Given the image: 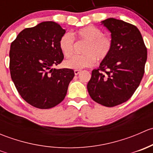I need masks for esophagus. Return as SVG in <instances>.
<instances>
[{"mask_svg": "<svg viewBox=\"0 0 153 153\" xmlns=\"http://www.w3.org/2000/svg\"><path fill=\"white\" fill-rule=\"evenodd\" d=\"M74 72H75V75H78L80 72H81V70H78V69H75V70H74Z\"/></svg>", "mask_w": 153, "mask_h": 153, "instance_id": "esophagus-1", "label": "esophagus"}]
</instances>
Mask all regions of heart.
Returning <instances> with one entry per match:
<instances>
[{
	"label": "heart",
	"mask_w": 153,
	"mask_h": 153,
	"mask_svg": "<svg viewBox=\"0 0 153 153\" xmlns=\"http://www.w3.org/2000/svg\"><path fill=\"white\" fill-rule=\"evenodd\" d=\"M80 40L87 41L84 48L83 55H76L71 57L64 62L69 69H81L92 67L96 62L106 59L112 49V41L109 36L104 35L102 30L93 26H88L80 29L76 32ZM59 47L64 56L72 55L75 48V38L70 32H66L59 40Z\"/></svg>",
	"instance_id": "1"
}]
</instances>
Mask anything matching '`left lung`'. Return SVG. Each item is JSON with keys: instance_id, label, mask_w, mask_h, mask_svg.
Returning a JSON list of instances; mask_svg holds the SVG:
<instances>
[{"instance_id": "left-lung-1", "label": "left lung", "mask_w": 153, "mask_h": 153, "mask_svg": "<svg viewBox=\"0 0 153 153\" xmlns=\"http://www.w3.org/2000/svg\"><path fill=\"white\" fill-rule=\"evenodd\" d=\"M102 24L111 32L112 49L99 67L92 71L87 90L95 102L112 107L128 101L138 87L147 50L135 26L115 18Z\"/></svg>"}]
</instances>
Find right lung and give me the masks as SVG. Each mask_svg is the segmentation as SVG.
<instances>
[{"instance_id": "1", "label": "right lung", "mask_w": 153, "mask_h": 153, "mask_svg": "<svg viewBox=\"0 0 153 153\" xmlns=\"http://www.w3.org/2000/svg\"><path fill=\"white\" fill-rule=\"evenodd\" d=\"M65 32L57 23L46 21L24 29L11 44V78L21 98L34 107L59 104L75 76L72 69L52 68L64 60L59 40Z\"/></svg>"}]
</instances>
